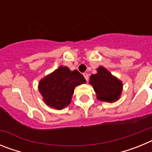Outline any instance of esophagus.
Returning a JSON list of instances; mask_svg holds the SVG:
<instances>
[{
	"mask_svg": "<svg viewBox=\"0 0 152 152\" xmlns=\"http://www.w3.org/2000/svg\"><path fill=\"white\" fill-rule=\"evenodd\" d=\"M83 75L84 76V78H85V80H87V81H88V79H89V77H88V73H84L83 74Z\"/></svg>",
	"mask_w": 152,
	"mask_h": 152,
	"instance_id": "obj_1",
	"label": "esophagus"
}]
</instances>
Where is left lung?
I'll return each mask as SVG.
<instances>
[{"mask_svg":"<svg viewBox=\"0 0 152 152\" xmlns=\"http://www.w3.org/2000/svg\"><path fill=\"white\" fill-rule=\"evenodd\" d=\"M96 71L97 73L91 75L89 81L96 92V98L100 101L109 103L119 100L123 91L121 80L103 66L99 67Z\"/></svg>","mask_w":152,"mask_h":152,"instance_id":"8db88e82","label":"left lung"}]
</instances>
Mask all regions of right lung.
<instances>
[{"instance_id": "1", "label": "right lung", "mask_w": 152, "mask_h": 152, "mask_svg": "<svg viewBox=\"0 0 152 152\" xmlns=\"http://www.w3.org/2000/svg\"><path fill=\"white\" fill-rule=\"evenodd\" d=\"M84 83V76L77 70L61 66L40 80L39 91L49 107L62 110L71 103L75 87Z\"/></svg>"}]
</instances>
